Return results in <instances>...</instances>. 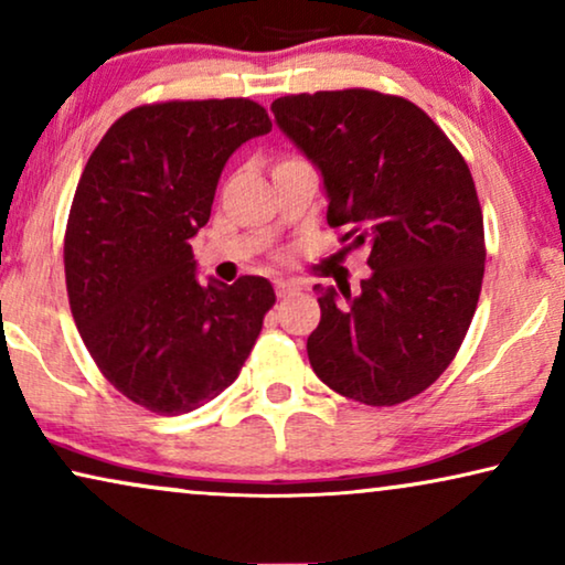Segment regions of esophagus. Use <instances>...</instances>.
<instances>
[{"label":"esophagus","instance_id":"obj_1","mask_svg":"<svg viewBox=\"0 0 565 565\" xmlns=\"http://www.w3.org/2000/svg\"><path fill=\"white\" fill-rule=\"evenodd\" d=\"M298 288L292 282H288V280H277L275 282V292H277V298H288V296H292V292H296Z\"/></svg>","mask_w":565,"mask_h":565}]
</instances>
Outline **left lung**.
Returning a JSON list of instances; mask_svg holds the SVG:
<instances>
[{"label":"left lung","instance_id":"obj_1","mask_svg":"<svg viewBox=\"0 0 565 565\" xmlns=\"http://www.w3.org/2000/svg\"><path fill=\"white\" fill-rule=\"evenodd\" d=\"M277 126L319 167L331 228L373 275L321 288L313 373L367 406L427 391L458 354L483 282V213L466 159L422 107L373 89L288 95Z\"/></svg>","mask_w":565,"mask_h":565}]
</instances>
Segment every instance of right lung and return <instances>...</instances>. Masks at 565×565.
Segmentation results:
<instances>
[{"label":"right lung","mask_w":565,"mask_h":565,"mask_svg":"<svg viewBox=\"0 0 565 565\" xmlns=\"http://www.w3.org/2000/svg\"><path fill=\"white\" fill-rule=\"evenodd\" d=\"M273 130L252 99H172L122 115L92 151L64 238L68 306L99 373L177 416L238 377L275 306L269 280L200 285L190 238L231 153Z\"/></svg>","instance_id":"obj_1"}]
</instances>
